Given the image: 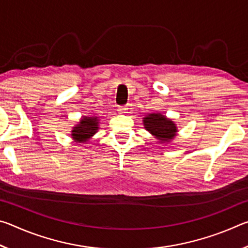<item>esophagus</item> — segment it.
<instances>
[{
    "label": "esophagus",
    "mask_w": 248,
    "mask_h": 248,
    "mask_svg": "<svg viewBox=\"0 0 248 248\" xmlns=\"http://www.w3.org/2000/svg\"><path fill=\"white\" fill-rule=\"evenodd\" d=\"M127 109L128 108H125V107H119L118 112H119V114H125V112H127Z\"/></svg>",
    "instance_id": "obj_1"
}]
</instances>
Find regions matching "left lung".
<instances>
[{"instance_id":"8db88e82","label":"left lung","mask_w":248,"mask_h":248,"mask_svg":"<svg viewBox=\"0 0 248 248\" xmlns=\"http://www.w3.org/2000/svg\"><path fill=\"white\" fill-rule=\"evenodd\" d=\"M144 129L149 131L159 143H169L177 136V125L170 118L161 112H152L143 117Z\"/></svg>"}]
</instances>
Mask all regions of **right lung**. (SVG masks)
<instances>
[{
    "label": "right lung",
    "instance_id": "obj_1",
    "mask_svg": "<svg viewBox=\"0 0 248 248\" xmlns=\"http://www.w3.org/2000/svg\"><path fill=\"white\" fill-rule=\"evenodd\" d=\"M99 124V117L83 116L79 119V123L71 130L70 136L77 143H85L94 137L95 133H97Z\"/></svg>",
    "mask_w": 248,
    "mask_h": 248
}]
</instances>
